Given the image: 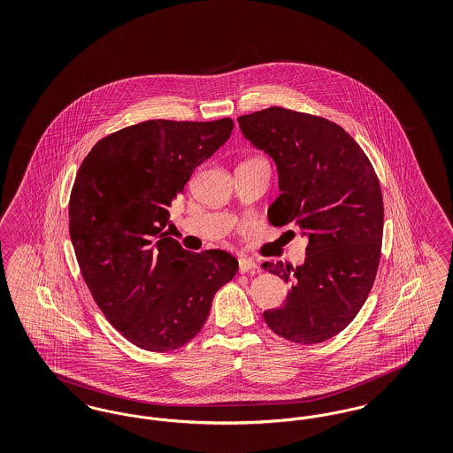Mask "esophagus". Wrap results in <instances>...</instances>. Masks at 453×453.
<instances>
[{
  "instance_id": "obj_1",
  "label": "esophagus",
  "mask_w": 453,
  "mask_h": 453,
  "mask_svg": "<svg viewBox=\"0 0 453 453\" xmlns=\"http://www.w3.org/2000/svg\"><path fill=\"white\" fill-rule=\"evenodd\" d=\"M248 272H258V265L251 259H239V273H248Z\"/></svg>"
}]
</instances>
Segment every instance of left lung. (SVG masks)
<instances>
[{"mask_svg":"<svg viewBox=\"0 0 453 453\" xmlns=\"http://www.w3.org/2000/svg\"><path fill=\"white\" fill-rule=\"evenodd\" d=\"M237 122L277 163L281 194L268 209L272 226L292 224L309 237L301 266L263 263L292 283L287 302L263 319L288 342L323 343L355 319L373 287L384 231L379 178L358 142L323 117L270 107Z\"/></svg>","mask_w":453,"mask_h":453,"instance_id":"obj_1","label":"left lung"}]
</instances>
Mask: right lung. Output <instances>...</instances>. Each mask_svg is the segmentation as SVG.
Returning a JSON list of instances; mask_svg holds the SVG:
<instances>
[{
    "label": "right lung",
    "mask_w": 453,
    "mask_h": 453,
    "mask_svg": "<svg viewBox=\"0 0 453 453\" xmlns=\"http://www.w3.org/2000/svg\"><path fill=\"white\" fill-rule=\"evenodd\" d=\"M233 119L148 120L100 139L69 196V236L88 288L132 345L170 351L195 338L237 259L168 236L172 202L231 137Z\"/></svg>",
    "instance_id": "1"
}]
</instances>
